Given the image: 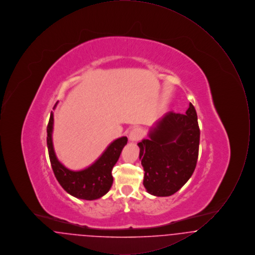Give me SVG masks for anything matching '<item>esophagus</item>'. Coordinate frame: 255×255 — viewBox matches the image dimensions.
<instances>
[{"instance_id":"34e87169","label":"esophagus","mask_w":255,"mask_h":255,"mask_svg":"<svg viewBox=\"0 0 255 255\" xmlns=\"http://www.w3.org/2000/svg\"><path fill=\"white\" fill-rule=\"evenodd\" d=\"M142 135H143V132L140 128H134L129 134V138L132 141H137L142 137Z\"/></svg>"}]
</instances>
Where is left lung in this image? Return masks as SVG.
I'll return each instance as SVG.
<instances>
[{"instance_id": "left-lung-1", "label": "left lung", "mask_w": 255, "mask_h": 255, "mask_svg": "<svg viewBox=\"0 0 255 255\" xmlns=\"http://www.w3.org/2000/svg\"><path fill=\"white\" fill-rule=\"evenodd\" d=\"M138 142L144 170L143 184L150 194L176 193L194 172L199 155L200 128L192 103L185 115L170 112Z\"/></svg>"}]
</instances>
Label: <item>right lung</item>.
<instances>
[{
  "mask_svg": "<svg viewBox=\"0 0 255 255\" xmlns=\"http://www.w3.org/2000/svg\"><path fill=\"white\" fill-rule=\"evenodd\" d=\"M52 125L53 114L51 112L47 127V144L50 164L61 186L69 194L83 200H96L106 194L114 181L112 169L127 143V137L122 136L112 142L103 155L90 167L81 171H72L62 165L55 156L51 139Z\"/></svg>",
  "mask_w": 255,
  "mask_h": 255,
  "instance_id": "add662e5",
  "label": "right lung"
}]
</instances>
